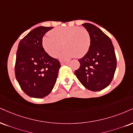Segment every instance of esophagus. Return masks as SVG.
I'll return each instance as SVG.
<instances>
[{"label": "esophagus", "instance_id": "esophagus-1", "mask_svg": "<svg viewBox=\"0 0 133 133\" xmlns=\"http://www.w3.org/2000/svg\"><path fill=\"white\" fill-rule=\"evenodd\" d=\"M69 62L68 61H61V65H64V64H68Z\"/></svg>", "mask_w": 133, "mask_h": 133}]
</instances>
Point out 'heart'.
<instances>
[{"mask_svg": "<svg viewBox=\"0 0 133 133\" xmlns=\"http://www.w3.org/2000/svg\"><path fill=\"white\" fill-rule=\"evenodd\" d=\"M90 43V36L87 30L74 26L55 28L43 38L42 44L44 51L52 57L57 56L64 45L65 49L60 58L69 59L75 56L81 57L85 55Z\"/></svg>", "mask_w": 133, "mask_h": 133, "instance_id": "b5f03b06", "label": "heart"}]
</instances>
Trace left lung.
I'll return each mask as SVG.
<instances>
[{"label": "left lung", "mask_w": 133, "mask_h": 133, "mask_svg": "<svg viewBox=\"0 0 133 133\" xmlns=\"http://www.w3.org/2000/svg\"><path fill=\"white\" fill-rule=\"evenodd\" d=\"M89 33L90 46L80 59V67L75 71L77 79L88 90L100 91L108 87L116 68V57L110 38L93 24H82Z\"/></svg>", "instance_id": "obj_1"}]
</instances>
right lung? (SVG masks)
<instances>
[{"label": "right lung", "instance_id": "right-lung-1", "mask_svg": "<svg viewBox=\"0 0 133 133\" xmlns=\"http://www.w3.org/2000/svg\"><path fill=\"white\" fill-rule=\"evenodd\" d=\"M53 27L38 26L20 41L15 65L17 81L26 95L43 98L53 89L61 67L59 61L44 51V34Z\"/></svg>", "mask_w": 133, "mask_h": 133}]
</instances>
